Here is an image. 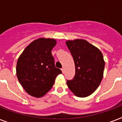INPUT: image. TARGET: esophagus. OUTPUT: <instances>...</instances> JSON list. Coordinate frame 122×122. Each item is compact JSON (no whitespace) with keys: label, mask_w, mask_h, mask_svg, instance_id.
Wrapping results in <instances>:
<instances>
[{"label":"esophagus","mask_w":122,"mask_h":122,"mask_svg":"<svg viewBox=\"0 0 122 122\" xmlns=\"http://www.w3.org/2000/svg\"><path fill=\"white\" fill-rule=\"evenodd\" d=\"M61 71H62V73H65V69H64V68H63L61 69Z\"/></svg>","instance_id":"34e87169"}]
</instances>
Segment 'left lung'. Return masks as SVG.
<instances>
[{
    "mask_svg": "<svg viewBox=\"0 0 122 122\" xmlns=\"http://www.w3.org/2000/svg\"><path fill=\"white\" fill-rule=\"evenodd\" d=\"M66 44L75 66L74 78L67 80V85L76 96H89L97 89L103 77L105 63L102 52L83 39L67 41Z\"/></svg>",
    "mask_w": 122,
    "mask_h": 122,
    "instance_id": "obj_1",
    "label": "left lung"
}]
</instances>
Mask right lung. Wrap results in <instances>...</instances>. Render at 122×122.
Masks as SVG:
<instances>
[{"mask_svg":"<svg viewBox=\"0 0 122 122\" xmlns=\"http://www.w3.org/2000/svg\"><path fill=\"white\" fill-rule=\"evenodd\" d=\"M56 45L54 39L39 38L31 42L20 55L16 75L30 96L41 97L51 89L56 76L62 71L55 67L51 51Z\"/></svg>","mask_w":122,"mask_h":122,"instance_id":"add662e5","label":"right lung"}]
</instances>
